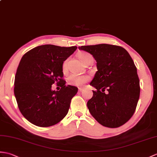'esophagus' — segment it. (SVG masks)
<instances>
[{"label":"esophagus","mask_w":157,"mask_h":157,"mask_svg":"<svg viewBox=\"0 0 157 157\" xmlns=\"http://www.w3.org/2000/svg\"><path fill=\"white\" fill-rule=\"evenodd\" d=\"M78 90H79V92H82V91H83V89H82V88H80V87H79V88L78 89Z\"/></svg>","instance_id":"1"}]
</instances>
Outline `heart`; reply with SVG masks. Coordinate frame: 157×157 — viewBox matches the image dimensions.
<instances>
[{"label":"heart","instance_id":"obj_1","mask_svg":"<svg viewBox=\"0 0 157 157\" xmlns=\"http://www.w3.org/2000/svg\"><path fill=\"white\" fill-rule=\"evenodd\" d=\"M78 57L80 61L82 63H86V61L90 59H93V57L88 53L86 52H80L78 53ZM63 68L65 67V62L63 65ZM89 80V77L86 75H80L75 74H72L68 76L67 82L70 85L74 86H83L85 83Z\"/></svg>","mask_w":157,"mask_h":157}]
</instances>
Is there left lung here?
I'll return each mask as SVG.
<instances>
[{"label": "left lung", "mask_w": 157, "mask_h": 157, "mask_svg": "<svg viewBox=\"0 0 157 157\" xmlns=\"http://www.w3.org/2000/svg\"><path fill=\"white\" fill-rule=\"evenodd\" d=\"M79 49L92 55L97 62L98 71L90 83L96 90L87 103L90 114L108 128L124 124L135 112L140 91L132 57L117 45L98 44L81 46Z\"/></svg>", "instance_id": "obj_1"}]
</instances>
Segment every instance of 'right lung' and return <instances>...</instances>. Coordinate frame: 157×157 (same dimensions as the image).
I'll list each match as a JSON object with an SVG mask.
<instances>
[{
    "label": "right lung",
    "instance_id": "obj_1",
    "mask_svg": "<svg viewBox=\"0 0 157 157\" xmlns=\"http://www.w3.org/2000/svg\"><path fill=\"white\" fill-rule=\"evenodd\" d=\"M77 49L53 45L36 47L21 58L14 79L18 107L29 122L40 127L59 122L67 115L78 87L65 86L63 63ZM60 82L59 91L51 86Z\"/></svg>",
    "mask_w": 157,
    "mask_h": 157
}]
</instances>
